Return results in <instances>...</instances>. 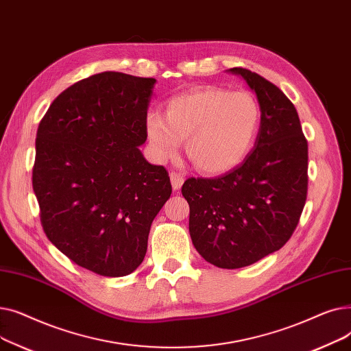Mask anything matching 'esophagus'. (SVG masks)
<instances>
[{"mask_svg":"<svg viewBox=\"0 0 351 351\" xmlns=\"http://www.w3.org/2000/svg\"><path fill=\"white\" fill-rule=\"evenodd\" d=\"M169 176H171V183H172L173 191H179L182 188V185H183V182H185V179H183L182 175L175 173V172H172Z\"/></svg>","mask_w":351,"mask_h":351,"instance_id":"obj_1","label":"esophagus"}]
</instances>
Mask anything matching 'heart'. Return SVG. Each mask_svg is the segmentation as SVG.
<instances>
[{
    "mask_svg": "<svg viewBox=\"0 0 351 351\" xmlns=\"http://www.w3.org/2000/svg\"><path fill=\"white\" fill-rule=\"evenodd\" d=\"M261 126V108L247 92L202 88L173 97L165 115L149 112L146 135L159 162L173 159L186 139V155L208 175H222L250 152Z\"/></svg>",
    "mask_w": 351,
    "mask_h": 351,
    "instance_id": "b5f03b06",
    "label": "heart"
}]
</instances>
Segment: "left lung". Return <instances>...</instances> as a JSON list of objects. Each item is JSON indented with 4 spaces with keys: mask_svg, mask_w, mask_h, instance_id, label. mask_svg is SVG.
<instances>
[{
    "mask_svg": "<svg viewBox=\"0 0 351 351\" xmlns=\"http://www.w3.org/2000/svg\"><path fill=\"white\" fill-rule=\"evenodd\" d=\"M226 72L243 78L259 102L254 146L223 176L188 179L182 195L197 253L217 267L239 269L283 247L296 229L307 195V141L278 86L245 68Z\"/></svg>",
    "mask_w": 351,
    "mask_h": 351,
    "instance_id": "8db88e82",
    "label": "left lung"
}]
</instances>
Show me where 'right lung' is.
<instances>
[{"instance_id":"right-lung-1","label":"right lung","mask_w":351,"mask_h":351,"mask_svg":"<svg viewBox=\"0 0 351 351\" xmlns=\"http://www.w3.org/2000/svg\"><path fill=\"white\" fill-rule=\"evenodd\" d=\"M155 78L101 72L65 89L35 141L32 188L49 242L106 278L142 263L169 175L147 162L146 114Z\"/></svg>"}]
</instances>
